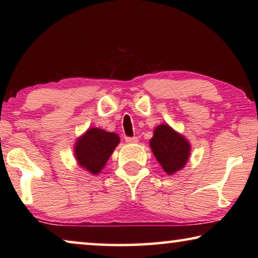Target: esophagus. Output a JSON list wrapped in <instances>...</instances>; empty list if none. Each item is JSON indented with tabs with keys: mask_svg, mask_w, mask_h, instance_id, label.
Segmentation results:
<instances>
[{
	"mask_svg": "<svg viewBox=\"0 0 258 258\" xmlns=\"http://www.w3.org/2000/svg\"><path fill=\"white\" fill-rule=\"evenodd\" d=\"M125 141L130 143V145H132V143H138L139 142V139L138 138H126Z\"/></svg>",
	"mask_w": 258,
	"mask_h": 258,
	"instance_id": "esophagus-1",
	"label": "esophagus"
}]
</instances>
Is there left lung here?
Masks as SVG:
<instances>
[{"mask_svg":"<svg viewBox=\"0 0 258 258\" xmlns=\"http://www.w3.org/2000/svg\"><path fill=\"white\" fill-rule=\"evenodd\" d=\"M149 145L157 161L168 175L184 168L190 158V142L168 124L157 126Z\"/></svg>","mask_w":258,"mask_h":258,"instance_id":"left-lung-1","label":"left lung"}]
</instances>
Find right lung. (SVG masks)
I'll use <instances>...</instances> for the list:
<instances>
[{
  "label": "right lung",
  "mask_w": 258,
  "mask_h": 258,
  "mask_svg": "<svg viewBox=\"0 0 258 258\" xmlns=\"http://www.w3.org/2000/svg\"><path fill=\"white\" fill-rule=\"evenodd\" d=\"M119 142L120 139L116 133L90 127L76 140L74 156L78 166L90 174L97 175L104 168L109 157Z\"/></svg>",
  "instance_id": "right-lung-1"
}]
</instances>
